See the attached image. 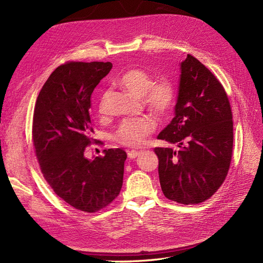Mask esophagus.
I'll list each match as a JSON object with an SVG mask.
<instances>
[{
    "mask_svg": "<svg viewBox=\"0 0 263 263\" xmlns=\"http://www.w3.org/2000/svg\"><path fill=\"white\" fill-rule=\"evenodd\" d=\"M127 155H128L129 159H135L137 156L140 155V151H138V150H130V151H128V153H127Z\"/></svg>",
    "mask_w": 263,
    "mask_h": 263,
    "instance_id": "1",
    "label": "esophagus"
}]
</instances>
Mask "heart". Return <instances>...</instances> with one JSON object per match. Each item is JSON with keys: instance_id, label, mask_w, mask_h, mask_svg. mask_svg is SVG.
<instances>
[{"instance_id": "b5f03b06", "label": "heart", "mask_w": 263, "mask_h": 263, "mask_svg": "<svg viewBox=\"0 0 263 263\" xmlns=\"http://www.w3.org/2000/svg\"><path fill=\"white\" fill-rule=\"evenodd\" d=\"M118 82L129 93L144 97L147 106L157 114H165L176 100V89L170 81L160 80L153 83V77L141 69L126 71ZM100 110H103V101ZM155 127V122L149 117L126 119L118 127L115 138L125 146L135 147L140 145L144 138L154 132Z\"/></svg>"}]
</instances>
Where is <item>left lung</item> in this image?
Instances as JSON below:
<instances>
[{
    "label": "left lung",
    "instance_id": "obj_1",
    "mask_svg": "<svg viewBox=\"0 0 263 263\" xmlns=\"http://www.w3.org/2000/svg\"><path fill=\"white\" fill-rule=\"evenodd\" d=\"M174 117L158 135L178 149L155 148L159 180L166 198L198 204L224 182L233 153V115L227 94L193 55L180 63Z\"/></svg>",
    "mask_w": 263,
    "mask_h": 263
}]
</instances>
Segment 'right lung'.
<instances>
[{"instance_id": "1", "label": "right lung", "mask_w": 263, "mask_h": 263, "mask_svg": "<svg viewBox=\"0 0 263 263\" xmlns=\"http://www.w3.org/2000/svg\"><path fill=\"white\" fill-rule=\"evenodd\" d=\"M110 62H69L55 69L36 101L33 141L44 178L63 201L86 213L104 209L121 192V148L84 156L92 128L91 95L108 74Z\"/></svg>"}]
</instances>
